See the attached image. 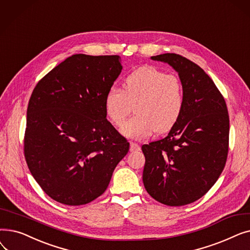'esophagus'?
<instances>
[{
  "label": "esophagus",
  "mask_w": 250,
  "mask_h": 250,
  "mask_svg": "<svg viewBox=\"0 0 250 250\" xmlns=\"http://www.w3.org/2000/svg\"><path fill=\"white\" fill-rule=\"evenodd\" d=\"M140 146L138 145L137 143H134V142H130V147H129V150L130 152H135V151H140Z\"/></svg>",
  "instance_id": "esophagus-1"
}]
</instances>
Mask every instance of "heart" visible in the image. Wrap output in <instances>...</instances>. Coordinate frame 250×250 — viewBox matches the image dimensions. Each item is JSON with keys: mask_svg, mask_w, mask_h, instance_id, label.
Instances as JSON below:
<instances>
[{"mask_svg": "<svg viewBox=\"0 0 250 250\" xmlns=\"http://www.w3.org/2000/svg\"><path fill=\"white\" fill-rule=\"evenodd\" d=\"M185 102V89L177 76L147 65L127 75L124 89H108L104 108L111 123L121 126L136 103L137 114L125 123L122 134L142 140L154 132H168L179 120Z\"/></svg>", "mask_w": 250, "mask_h": 250, "instance_id": "obj_1", "label": "heart"}]
</instances>
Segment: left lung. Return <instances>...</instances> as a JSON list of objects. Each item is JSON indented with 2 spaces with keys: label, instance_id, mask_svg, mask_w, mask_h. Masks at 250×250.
I'll return each mask as SVG.
<instances>
[{
  "label": "left lung",
  "instance_id": "left-lung-1",
  "mask_svg": "<svg viewBox=\"0 0 250 250\" xmlns=\"http://www.w3.org/2000/svg\"><path fill=\"white\" fill-rule=\"evenodd\" d=\"M178 73L186 102L167 137L143 145V182L154 200L170 207L201 199L221 175L229 147V114L224 97L206 72L176 54L151 57Z\"/></svg>",
  "mask_w": 250,
  "mask_h": 250
}]
</instances>
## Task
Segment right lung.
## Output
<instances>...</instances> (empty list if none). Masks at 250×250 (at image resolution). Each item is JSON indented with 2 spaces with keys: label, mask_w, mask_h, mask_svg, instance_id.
<instances>
[{
  "label": "right lung",
  "mask_w": 250,
  "mask_h": 250,
  "mask_svg": "<svg viewBox=\"0 0 250 250\" xmlns=\"http://www.w3.org/2000/svg\"><path fill=\"white\" fill-rule=\"evenodd\" d=\"M123 70L120 56L74 55L47 73L29 99L24 155L42 190L86 205L106 190L129 143L106 120L104 98Z\"/></svg>",
  "instance_id": "obj_1"
}]
</instances>
